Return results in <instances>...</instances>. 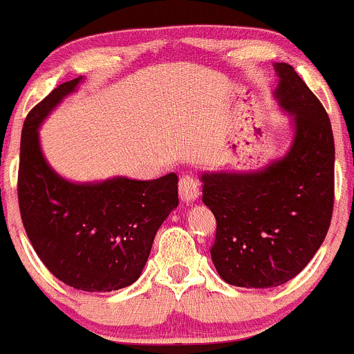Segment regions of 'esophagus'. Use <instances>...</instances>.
<instances>
[{
    "label": "esophagus",
    "instance_id": "34e87169",
    "mask_svg": "<svg viewBox=\"0 0 354 354\" xmlns=\"http://www.w3.org/2000/svg\"><path fill=\"white\" fill-rule=\"evenodd\" d=\"M178 192H180L182 203L189 204L196 201L199 196V182L192 176H182L180 184H178Z\"/></svg>",
    "mask_w": 354,
    "mask_h": 354
}]
</instances>
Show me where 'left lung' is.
Segmentation results:
<instances>
[{
    "mask_svg": "<svg viewBox=\"0 0 354 354\" xmlns=\"http://www.w3.org/2000/svg\"><path fill=\"white\" fill-rule=\"evenodd\" d=\"M276 102L293 138L281 158L252 172H204L203 203L216 218L211 259L223 281H290L326 239L334 206V136L326 109L293 66L274 64Z\"/></svg>",
    "mask_w": 354,
    "mask_h": 354,
    "instance_id": "1",
    "label": "left lung"
}]
</instances>
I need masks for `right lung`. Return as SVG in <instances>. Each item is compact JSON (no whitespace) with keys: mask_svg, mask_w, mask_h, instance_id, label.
I'll return each mask as SVG.
<instances>
[{"mask_svg":"<svg viewBox=\"0 0 354 354\" xmlns=\"http://www.w3.org/2000/svg\"><path fill=\"white\" fill-rule=\"evenodd\" d=\"M82 82L80 76L63 83L28 112L21 129L18 204L32 247L59 281L82 291H114L140 278L156 232L178 204V178L61 177L44 156L39 127Z\"/></svg>","mask_w":354,"mask_h":354,"instance_id":"1","label":"right lung"}]
</instances>
